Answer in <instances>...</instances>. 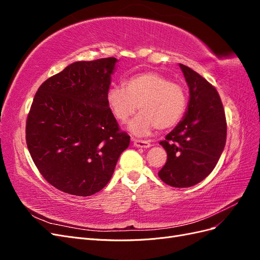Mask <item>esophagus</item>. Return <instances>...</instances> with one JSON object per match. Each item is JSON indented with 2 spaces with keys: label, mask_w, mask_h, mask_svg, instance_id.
<instances>
[{
  "label": "esophagus",
  "mask_w": 260,
  "mask_h": 260,
  "mask_svg": "<svg viewBox=\"0 0 260 260\" xmlns=\"http://www.w3.org/2000/svg\"><path fill=\"white\" fill-rule=\"evenodd\" d=\"M132 143L136 147H141V148H148L151 146V143H149L148 141H144V140L132 139Z\"/></svg>",
  "instance_id": "1"
}]
</instances>
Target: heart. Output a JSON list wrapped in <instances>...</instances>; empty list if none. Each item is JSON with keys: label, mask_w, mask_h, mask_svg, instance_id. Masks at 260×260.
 I'll return each instance as SVG.
<instances>
[{"label": "heart", "mask_w": 260, "mask_h": 260, "mask_svg": "<svg viewBox=\"0 0 260 260\" xmlns=\"http://www.w3.org/2000/svg\"><path fill=\"white\" fill-rule=\"evenodd\" d=\"M107 105L118 121L125 122L137 112L141 113L129 123L136 136H146L156 127L170 129L182 119L187 96L182 85L170 81L156 72H143L129 77L122 85H114L106 94Z\"/></svg>", "instance_id": "b5f03b06"}]
</instances>
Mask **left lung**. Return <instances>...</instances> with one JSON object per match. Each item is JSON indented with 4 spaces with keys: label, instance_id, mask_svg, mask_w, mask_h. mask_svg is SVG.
<instances>
[{
    "label": "left lung",
    "instance_id": "1",
    "mask_svg": "<svg viewBox=\"0 0 260 260\" xmlns=\"http://www.w3.org/2000/svg\"><path fill=\"white\" fill-rule=\"evenodd\" d=\"M190 89L187 111L177 127L160 141L167 161L158 176L174 187L200 183L214 170L226 140V120L215 86L193 69L180 64Z\"/></svg>",
    "mask_w": 260,
    "mask_h": 260
}]
</instances>
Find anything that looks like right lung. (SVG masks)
<instances>
[{
  "mask_svg": "<svg viewBox=\"0 0 260 260\" xmlns=\"http://www.w3.org/2000/svg\"><path fill=\"white\" fill-rule=\"evenodd\" d=\"M116 61L73 62L36 93L26 122L27 146L42 177L59 191L77 196L101 191L130 144L106 102Z\"/></svg>",
  "mask_w": 260,
  "mask_h": 260,
  "instance_id": "add662e5",
  "label": "right lung"
}]
</instances>
